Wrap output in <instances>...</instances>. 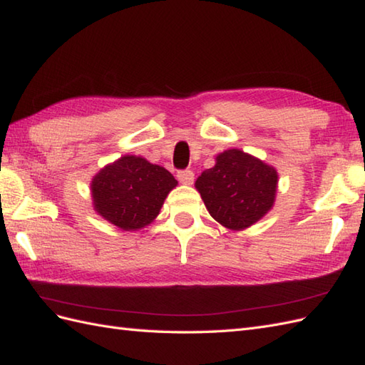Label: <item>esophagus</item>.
<instances>
[{
    "label": "esophagus",
    "instance_id": "obj_1",
    "mask_svg": "<svg viewBox=\"0 0 365 365\" xmlns=\"http://www.w3.org/2000/svg\"><path fill=\"white\" fill-rule=\"evenodd\" d=\"M177 179H179V182L183 185H192L194 173L190 171V169H186V171H180L179 174H177Z\"/></svg>",
    "mask_w": 365,
    "mask_h": 365
}]
</instances>
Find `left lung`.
Returning <instances> with one entry per match:
<instances>
[{
  "label": "left lung",
  "mask_w": 365,
  "mask_h": 365,
  "mask_svg": "<svg viewBox=\"0 0 365 365\" xmlns=\"http://www.w3.org/2000/svg\"><path fill=\"white\" fill-rule=\"evenodd\" d=\"M196 190L211 217L230 230H244L272 210L278 173L241 149H227L216 155L213 168L203 171Z\"/></svg>",
  "instance_id": "left-lung-1"
}]
</instances>
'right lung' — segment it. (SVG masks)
I'll list each match as a JSON object with an SVG mask.
<instances>
[{
    "label": "right lung",
    "mask_w": 365,
    "mask_h": 365,
    "mask_svg": "<svg viewBox=\"0 0 365 365\" xmlns=\"http://www.w3.org/2000/svg\"><path fill=\"white\" fill-rule=\"evenodd\" d=\"M177 186L163 166L138 155H123L93 175V210L124 232L148 227L160 215L165 199Z\"/></svg>",
    "instance_id": "right-lung-1"
}]
</instances>
